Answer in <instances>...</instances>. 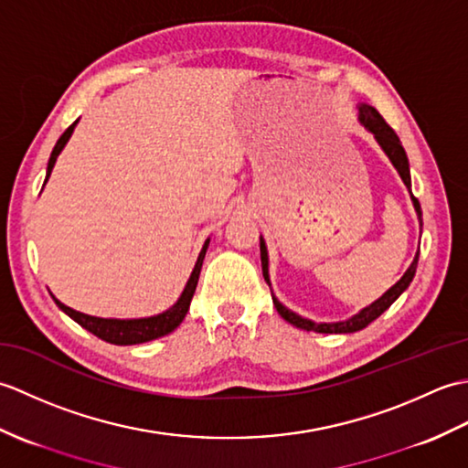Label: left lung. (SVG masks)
<instances>
[{
	"label": "left lung",
	"mask_w": 468,
	"mask_h": 468,
	"mask_svg": "<svg viewBox=\"0 0 468 468\" xmlns=\"http://www.w3.org/2000/svg\"><path fill=\"white\" fill-rule=\"evenodd\" d=\"M360 121L362 124L370 131L376 141L380 143V146L384 148V153L390 156L392 165L396 166V171L400 173L404 185L410 188V168H409V158H406V153L404 148L400 144V138L399 134L394 133V128L388 124L382 114L376 111L374 106H367V104H362L360 106ZM412 201H414V208L416 213H419V218H420V225H422V211H420V203L419 198H416L412 195ZM260 250H261V267H263V277L267 280V250H265V243L261 239L260 243ZM416 265H419V253H416L412 265L406 270V273L402 275V280L392 285L390 290H388L380 300H376L372 305L364 307V310L360 314H356L354 317H350V320L346 322H337V324H315V322H310V320H303V317L295 315L293 312L287 310V307H283L280 302L275 300L273 297V305L277 314H280L285 322H290L292 325L300 327V330H307V332H320V334H352V332H357V330H364L366 325H370L376 317H380L388 307H390L396 300H399V295L406 290V287L410 285L412 277L416 273ZM267 283H270V280H267Z\"/></svg>",
	"instance_id": "8db88e82"
}]
</instances>
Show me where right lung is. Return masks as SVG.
I'll return each instance as SVG.
<instances>
[{
	"instance_id": "1",
	"label": "right lung",
	"mask_w": 468,
	"mask_h": 468,
	"mask_svg": "<svg viewBox=\"0 0 468 468\" xmlns=\"http://www.w3.org/2000/svg\"><path fill=\"white\" fill-rule=\"evenodd\" d=\"M74 126H76V122L69 124L66 131H64V134L58 138L54 151H52V154H49L46 181H48L49 173H52V168H54V163H56L59 151H62L64 144L68 143L69 134H72ZM207 247H208V239L203 245V251L198 253L197 265H195L191 277H188L183 295L178 297V302L171 307V310H166L165 314H158V315H153V317H143V320H102V317H92V315H86V314L76 312V310H72V307H68L62 302H58L54 295L52 297H54V302L58 303L59 310L66 312L69 317H72L74 322H78L82 327H86L88 332H92L94 335H98V337H101V340H104L108 344L133 346V344L151 342V340H156V337L171 334L175 327L185 320V315L188 312V305H191V300H193V293L197 290L198 275H201V267H203Z\"/></svg>"
}]
</instances>
